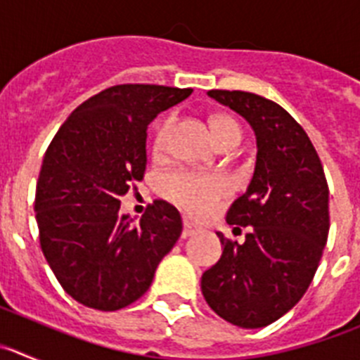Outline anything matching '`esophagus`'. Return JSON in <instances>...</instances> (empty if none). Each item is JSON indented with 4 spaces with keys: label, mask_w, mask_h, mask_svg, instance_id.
<instances>
[{
    "label": "esophagus",
    "mask_w": 360,
    "mask_h": 360,
    "mask_svg": "<svg viewBox=\"0 0 360 360\" xmlns=\"http://www.w3.org/2000/svg\"><path fill=\"white\" fill-rule=\"evenodd\" d=\"M198 232V227L195 224H191L189 219H184V231H182V238H189L193 234Z\"/></svg>",
    "instance_id": "esophagus-1"
}]
</instances>
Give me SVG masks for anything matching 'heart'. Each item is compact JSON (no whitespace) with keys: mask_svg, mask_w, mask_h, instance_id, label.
<instances>
[{"mask_svg":"<svg viewBox=\"0 0 360 360\" xmlns=\"http://www.w3.org/2000/svg\"><path fill=\"white\" fill-rule=\"evenodd\" d=\"M174 126V117L167 115L158 122L153 136V149L155 153H164L169 142L171 131ZM211 129L219 146L238 142L241 129L232 117L218 113L211 119ZM162 191L169 200L193 216H207L218 207L219 200L227 195L229 184L221 176H207V174H195L187 171H174L162 178Z\"/></svg>","mask_w":360,"mask_h":360,"instance_id":"heart-1","label":"heart"}]
</instances>
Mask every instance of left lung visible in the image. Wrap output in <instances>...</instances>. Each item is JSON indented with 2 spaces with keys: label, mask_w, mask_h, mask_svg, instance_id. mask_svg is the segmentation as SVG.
I'll use <instances>...</instances> for the list:
<instances>
[{
  "label": "left lung",
  "mask_w": 360,
  "mask_h": 360,
  "mask_svg": "<svg viewBox=\"0 0 360 360\" xmlns=\"http://www.w3.org/2000/svg\"><path fill=\"white\" fill-rule=\"evenodd\" d=\"M212 98L249 120L256 169L227 211L249 227L243 243L218 232L219 262L202 276V294L227 323L263 328L285 316L310 287L328 240V184L316 148L285 108L262 95L211 90Z\"/></svg>",
  "instance_id": "left-lung-1"
}]
</instances>
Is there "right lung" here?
I'll return each instance as SVG.
<instances>
[{
  "mask_svg": "<svg viewBox=\"0 0 360 360\" xmlns=\"http://www.w3.org/2000/svg\"><path fill=\"white\" fill-rule=\"evenodd\" d=\"M191 88L117 84L72 111L44 153L36 186L39 243L57 281L77 303L120 310L146 294L182 234L164 200L141 224L120 214V196L142 180L148 126Z\"/></svg>",
  "mask_w": 360,
  "mask_h": 360,
  "instance_id": "add662e5",
  "label": "right lung"
}]
</instances>
